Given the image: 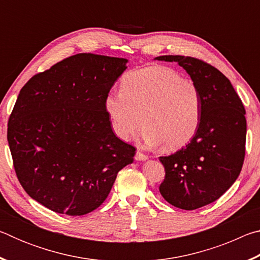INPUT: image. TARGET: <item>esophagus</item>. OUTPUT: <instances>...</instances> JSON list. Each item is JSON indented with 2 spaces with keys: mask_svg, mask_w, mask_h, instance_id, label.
I'll return each mask as SVG.
<instances>
[{
  "mask_svg": "<svg viewBox=\"0 0 260 260\" xmlns=\"http://www.w3.org/2000/svg\"><path fill=\"white\" fill-rule=\"evenodd\" d=\"M135 160H139V161H141V160H147L148 159V156L147 155H144L143 152H141L140 150H138L136 151V153H135Z\"/></svg>",
  "mask_w": 260,
  "mask_h": 260,
  "instance_id": "1",
  "label": "esophagus"
}]
</instances>
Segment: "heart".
Listing matches in <instances>:
<instances>
[{
  "label": "heart",
  "mask_w": 260,
  "mask_h": 260,
  "mask_svg": "<svg viewBox=\"0 0 260 260\" xmlns=\"http://www.w3.org/2000/svg\"><path fill=\"white\" fill-rule=\"evenodd\" d=\"M104 109L119 139L128 141L143 120L144 142H164L166 149L175 150L186 146L199 129L202 96L193 81L173 69L155 65L127 74L119 93L105 96Z\"/></svg>",
  "instance_id": "b5f03b06"
}]
</instances>
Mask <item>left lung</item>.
Here are the masks:
<instances>
[{
	"mask_svg": "<svg viewBox=\"0 0 260 260\" xmlns=\"http://www.w3.org/2000/svg\"><path fill=\"white\" fill-rule=\"evenodd\" d=\"M186 70L202 96V119L190 142L159 157V191L175 208L195 210L217 201L239 178L244 160L245 110L231 81L210 64L186 56H158Z\"/></svg>",
	"mask_w": 260,
	"mask_h": 260,
	"instance_id": "1",
	"label": "left lung"
}]
</instances>
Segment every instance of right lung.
<instances>
[{
    "label": "right lung",
    "instance_id": "1",
    "mask_svg": "<svg viewBox=\"0 0 260 260\" xmlns=\"http://www.w3.org/2000/svg\"><path fill=\"white\" fill-rule=\"evenodd\" d=\"M128 59L77 54L21 88L8 142L24 190L51 211L89 213L103 203L135 148L114 135L104 99Z\"/></svg>",
    "mask_w": 260,
    "mask_h": 260
}]
</instances>
